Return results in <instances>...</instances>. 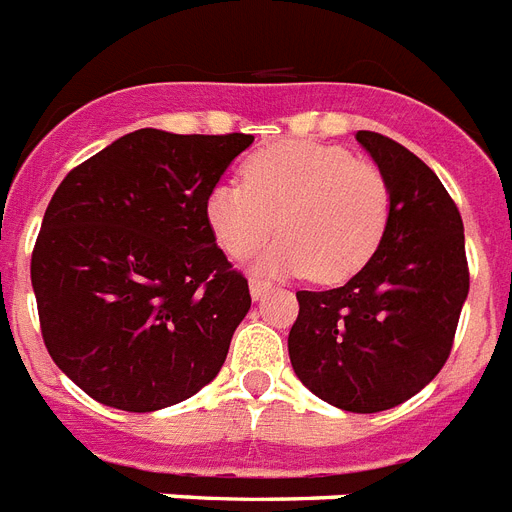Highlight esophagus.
<instances>
[{
  "mask_svg": "<svg viewBox=\"0 0 512 512\" xmlns=\"http://www.w3.org/2000/svg\"><path fill=\"white\" fill-rule=\"evenodd\" d=\"M248 285H251L253 301H259V298H264L269 290H272V282L261 280V277H251V282H248Z\"/></svg>",
  "mask_w": 512,
  "mask_h": 512,
  "instance_id": "esophagus-1",
  "label": "esophagus"
}]
</instances>
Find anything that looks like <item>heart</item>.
<instances>
[{"label":"heart","mask_w":512,"mask_h":512,"mask_svg":"<svg viewBox=\"0 0 512 512\" xmlns=\"http://www.w3.org/2000/svg\"><path fill=\"white\" fill-rule=\"evenodd\" d=\"M243 182H219L203 200L214 240L230 259L259 256L264 272H309L317 282L357 275L386 237L394 192L386 174L338 145L290 140L253 153Z\"/></svg>","instance_id":"1"}]
</instances>
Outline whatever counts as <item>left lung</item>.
Wrapping results in <instances>:
<instances>
[{
  "label": "left lung",
  "instance_id": "left-lung-1",
  "mask_svg": "<svg viewBox=\"0 0 512 512\" xmlns=\"http://www.w3.org/2000/svg\"><path fill=\"white\" fill-rule=\"evenodd\" d=\"M357 142L386 174L394 208L365 267L333 290H298L288 354L298 380L346 412L407 402L447 362L470 288L463 216L418 155L378 132Z\"/></svg>",
  "mask_w": 512,
  "mask_h": 512
}]
</instances>
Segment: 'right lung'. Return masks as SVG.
I'll list each match as a JSON object with an SVG mask.
<instances>
[{
    "label": "right lung",
    "mask_w": 512,
    "mask_h": 512,
    "mask_svg": "<svg viewBox=\"0 0 512 512\" xmlns=\"http://www.w3.org/2000/svg\"><path fill=\"white\" fill-rule=\"evenodd\" d=\"M251 142L137 129L55 190L31 285L49 357L94 402L163 410L222 370L251 293L203 200Z\"/></svg>",
    "instance_id": "obj_1"
}]
</instances>
